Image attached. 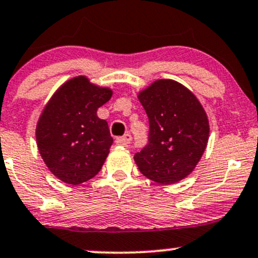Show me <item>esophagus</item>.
Here are the masks:
<instances>
[{
  "label": "esophagus",
  "instance_id": "obj_1",
  "mask_svg": "<svg viewBox=\"0 0 258 258\" xmlns=\"http://www.w3.org/2000/svg\"><path fill=\"white\" fill-rule=\"evenodd\" d=\"M132 137L130 134H126L124 136L117 138V143H120L121 146H124V147H128V145L131 143Z\"/></svg>",
  "mask_w": 258,
  "mask_h": 258
}]
</instances>
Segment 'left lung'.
I'll list each match as a JSON object with an SVG mask.
<instances>
[{
	"label": "left lung",
	"instance_id": "left-lung-1",
	"mask_svg": "<svg viewBox=\"0 0 258 258\" xmlns=\"http://www.w3.org/2000/svg\"><path fill=\"white\" fill-rule=\"evenodd\" d=\"M150 120L148 145L135 154L138 169L158 184L188 177L207 148L208 115L183 84L158 79L137 94Z\"/></svg>",
	"mask_w": 258,
	"mask_h": 258
}]
</instances>
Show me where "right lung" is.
<instances>
[{
	"instance_id": "1",
	"label": "right lung",
	"mask_w": 258,
	"mask_h": 258,
	"mask_svg": "<svg viewBox=\"0 0 258 258\" xmlns=\"http://www.w3.org/2000/svg\"><path fill=\"white\" fill-rule=\"evenodd\" d=\"M112 90L79 75L67 80L47 102L36 127L38 151L59 180L79 185L100 172L113 140L97 117Z\"/></svg>"
}]
</instances>
